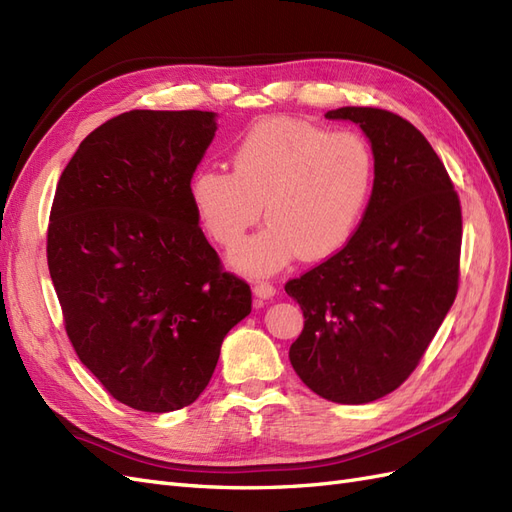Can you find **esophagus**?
Returning <instances> with one entry per match:
<instances>
[{
	"label": "esophagus",
	"instance_id": "obj_1",
	"mask_svg": "<svg viewBox=\"0 0 512 512\" xmlns=\"http://www.w3.org/2000/svg\"><path fill=\"white\" fill-rule=\"evenodd\" d=\"M254 294L258 299H273L275 297V288L271 286V284H267V282H260V284H256L254 286Z\"/></svg>",
	"mask_w": 512,
	"mask_h": 512
}]
</instances>
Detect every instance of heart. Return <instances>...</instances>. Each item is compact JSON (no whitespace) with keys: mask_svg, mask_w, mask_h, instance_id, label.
<instances>
[{"mask_svg":"<svg viewBox=\"0 0 512 512\" xmlns=\"http://www.w3.org/2000/svg\"><path fill=\"white\" fill-rule=\"evenodd\" d=\"M374 181V151L359 132L275 117L239 138L230 173L198 168L188 194L196 220L222 247H235L262 207L267 228L228 262L247 277H267L299 256L320 262L342 252L365 218Z\"/></svg>","mask_w":512,"mask_h":512,"instance_id":"obj_1","label":"heart"}]
</instances>
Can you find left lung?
I'll list each match as a JSON object with an SVG mask.
<instances>
[{"label": "left lung", "mask_w": 512, "mask_h": 512, "mask_svg": "<svg viewBox=\"0 0 512 512\" xmlns=\"http://www.w3.org/2000/svg\"><path fill=\"white\" fill-rule=\"evenodd\" d=\"M324 117L363 130L376 181L344 250L286 284L305 318L288 356L316 395L359 406L412 374L451 309L461 207L444 164L410 121L371 106Z\"/></svg>", "instance_id": "1"}]
</instances>
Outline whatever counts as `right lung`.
I'll use <instances>...</instances> for the list:
<instances>
[{"label":"right lung","instance_id":"add662e5","mask_svg":"<svg viewBox=\"0 0 512 512\" xmlns=\"http://www.w3.org/2000/svg\"><path fill=\"white\" fill-rule=\"evenodd\" d=\"M218 115L130 111L59 177L46 258L81 363L121 404L173 412L205 391L252 292L220 269L190 203Z\"/></svg>","mask_w":512,"mask_h":512}]
</instances>
